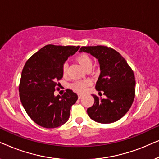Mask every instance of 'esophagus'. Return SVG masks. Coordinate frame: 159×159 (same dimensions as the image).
<instances>
[{
	"label": "esophagus",
	"mask_w": 159,
	"mask_h": 159,
	"mask_svg": "<svg viewBox=\"0 0 159 159\" xmlns=\"http://www.w3.org/2000/svg\"><path fill=\"white\" fill-rule=\"evenodd\" d=\"M82 96H83V95H82V94H78V98H79V99L82 98Z\"/></svg>",
	"instance_id": "esophagus-1"
}]
</instances>
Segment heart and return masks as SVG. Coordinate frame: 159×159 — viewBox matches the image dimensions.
<instances>
[{"mask_svg":"<svg viewBox=\"0 0 159 159\" xmlns=\"http://www.w3.org/2000/svg\"><path fill=\"white\" fill-rule=\"evenodd\" d=\"M77 62L81 65L84 69L88 68L89 66H92V60L90 58V56L87 55L85 53L79 54L76 58ZM67 64H64L63 66L62 72L63 75L66 76L67 75ZM91 84L90 80H84L81 81H77L72 84V88L80 93H83L87 90V88Z\"/></svg>","mask_w":159,"mask_h":159,"instance_id":"1","label":"heart"}]
</instances>
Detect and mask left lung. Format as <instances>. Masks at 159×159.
Here are the masks:
<instances>
[{
	"mask_svg": "<svg viewBox=\"0 0 159 159\" xmlns=\"http://www.w3.org/2000/svg\"><path fill=\"white\" fill-rule=\"evenodd\" d=\"M90 53L98 60L100 76L95 89L104 93L106 98L92 95L95 102L87 110L95 121L109 124L118 121L129 110L134 98L135 78L134 72L121 54L102 45L83 46L80 53Z\"/></svg>",
	"mask_w": 159,
	"mask_h": 159,
	"instance_id": "left-lung-1",
	"label": "left lung"
}]
</instances>
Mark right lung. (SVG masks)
I'll return each mask as SVG.
<instances>
[{
	"mask_svg": "<svg viewBox=\"0 0 159 159\" xmlns=\"http://www.w3.org/2000/svg\"><path fill=\"white\" fill-rule=\"evenodd\" d=\"M79 48L47 45L32 55L24 66L19 88L21 104L30 118L41 127L56 128L68 121L77 95L68 89L62 96H56L54 91L63 77L65 61Z\"/></svg>",
	"mask_w": 159,
	"mask_h": 159,
	"instance_id": "obj_1",
	"label": "right lung"
}]
</instances>
